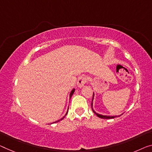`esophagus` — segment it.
I'll use <instances>...</instances> for the list:
<instances>
[{
	"label": "esophagus",
	"instance_id": "1",
	"mask_svg": "<svg viewBox=\"0 0 152 152\" xmlns=\"http://www.w3.org/2000/svg\"><path fill=\"white\" fill-rule=\"evenodd\" d=\"M86 82H87V79L85 77L81 76L78 78V80L77 81V87L79 88H81L83 87Z\"/></svg>",
	"mask_w": 152,
	"mask_h": 152
}]
</instances>
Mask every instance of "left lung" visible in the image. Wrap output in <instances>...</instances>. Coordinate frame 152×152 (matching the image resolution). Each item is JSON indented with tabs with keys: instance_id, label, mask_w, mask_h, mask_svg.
<instances>
[{
	"instance_id": "8db88e82",
	"label": "left lung",
	"mask_w": 152,
	"mask_h": 152,
	"mask_svg": "<svg viewBox=\"0 0 152 152\" xmlns=\"http://www.w3.org/2000/svg\"><path fill=\"white\" fill-rule=\"evenodd\" d=\"M94 93H93V98H92V103H91V107H92V109L94 113L99 118H102V119H112V118H117V117H120L121 115H101V114H99L96 112L94 109H93V100H94Z\"/></svg>"
}]
</instances>
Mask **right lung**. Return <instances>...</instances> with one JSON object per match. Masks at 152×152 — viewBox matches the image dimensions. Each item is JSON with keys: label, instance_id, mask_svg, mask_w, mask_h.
<instances>
[{"label": "right lung", "instance_id": "1", "mask_svg": "<svg viewBox=\"0 0 152 152\" xmlns=\"http://www.w3.org/2000/svg\"><path fill=\"white\" fill-rule=\"evenodd\" d=\"M75 88H73V89L71 90V93H70V95H69V99H71V96H73V93H74V92H75ZM68 109H69V108H68ZM67 113H68V111H67V112H66V114H65V115H64V117H63V118H62L61 119H60V120H57V121H56V122H52V123H51V124H53V123H56V122H60V120H63V119H64V117L66 115V114H67Z\"/></svg>", "mask_w": 152, "mask_h": 152}]
</instances>
